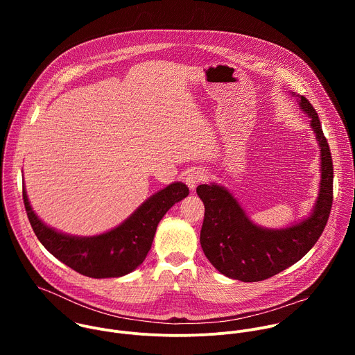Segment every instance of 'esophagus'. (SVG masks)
Wrapping results in <instances>:
<instances>
[{
	"mask_svg": "<svg viewBox=\"0 0 355 355\" xmlns=\"http://www.w3.org/2000/svg\"><path fill=\"white\" fill-rule=\"evenodd\" d=\"M207 178V174L202 171V170H193V171H191L187 177H185V184L188 185V188L191 189V191H193L196 187H198V184L200 182V181H204Z\"/></svg>",
	"mask_w": 355,
	"mask_h": 355,
	"instance_id": "34e87169",
	"label": "esophagus"
}]
</instances>
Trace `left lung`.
I'll return each mask as SVG.
<instances>
[{"label":"left lung","mask_w":355,"mask_h":355,"mask_svg":"<svg viewBox=\"0 0 355 355\" xmlns=\"http://www.w3.org/2000/svg\"><path fill=\"white\" fill-rule=\"evenodd\" d=\"M299 110L309 116L320 151L319 192L311 214L281 229L252 222L234 195L218 182L202 184L196 193L205 205L200 247L211 264L223 275L243 282L267 279L297 263L316 244L333 204V162L319 116L299 94Z\"/></svg>","instance_id":"1"}]
</instances>
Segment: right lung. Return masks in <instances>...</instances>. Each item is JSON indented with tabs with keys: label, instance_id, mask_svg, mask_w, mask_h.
Wrapping results in <instances>:
<instances>
[{
	"label": "right lung",
	"instance_id": "right-lung-1",
	"mask_svg": "<svg viewBox=\"0 0 355 355\" xmlns=\"http://www.w3.org/2000/svg\"><path fill=\"white\" fill-rule=\"evenodd\" d=\"M188 193L184 182H171L147 198L122 223L94 236H74L46 225L33 211L25 184L24 204L36 237L50 254L85 277L119 278L144 261L160 220Z\"/></svg>",
	"mask_w": 355,
	"mask_h": 355
}]
</instances>
